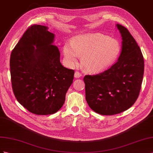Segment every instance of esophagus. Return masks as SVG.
Returning a JSON list of instances; mask_svg holds the SVG:
<instances>
[{
    "instance_id": "1",
    "label": "esophagus",
    "mask_w": 153,
    "mask_h": 153,
    "mask_svg": "<svg viewBox=\"0 0 153 153\" xmlns=\"http://www.w3.org/2000/svg\"><path fill=\"white\" fill-rule=\"evenodd\" d=\"M81 76V74L78 72V71H76L75 72V74H74V77H75L76 78H79Z\"/></svg>"
}]
</instances>
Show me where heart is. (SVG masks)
I'll use <instances>...</instances> for the list:
<instances>
[{"mask_svg":"<svg viewBox=\"0 0 153 153\" xmlns=\"http://www.w3.org/2000/svg\"><path fill=\"white\" fill-rule=\"evenodd\" d=\"M120 52L119 42L100 33L77 36L72 43H66L63 46L64 58L70 66L76 65L82 56V67L90 72H99L108 68Z\"/></svg>","mask_w":153,"mask_h":153,"instance_id":"heart-1","label":"heart"}]
</instances>
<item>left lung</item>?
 <instances>
[{
	"mask_svg": "<svg viewBox=\"0 0 153 153\" xmlns=\"http://www.w3.org/2000/svg\"><path fill=\"white\" fill-rule=\"evenodd\" d=\"M116 26L123 39L122 52L117 62L106 71L86 75V100L99 114L113 115L127 110L138 97L144 71V61L137 42L129 30Z\"/></svg>",
	"mask_w": 153,
	"mask_h": 153,
	"instance_id": "left-lung-1",
	"label": "left lung"
}]
</instances>
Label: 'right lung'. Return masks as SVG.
Segmentation results:
<instances>
[{
	"label": "right lung",
	"mask_w": 153,
	"mask_h": 153,
	"mask_svg": "<svg viewBox=\"0 0 153 153\" xmlns=\"http://www.w3.org/2000/svg\"><path fill=\"white\" fill-rule=\"evenodd\" d=\"M48 27L29 26L10 57L12 88L19 102L32 113L54 114L63 105L74 71L60 63L54 34Z\"/></svg>",
	"instance_id": "right-lung-1"
}]
</instances>
